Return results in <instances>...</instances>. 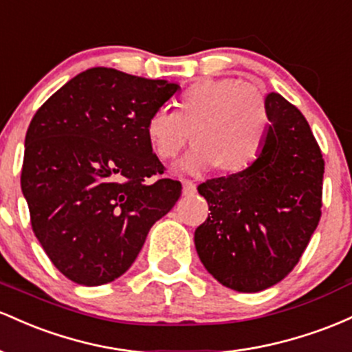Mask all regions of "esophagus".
I'll use <instances>...</instances> for the list:
<instances>
[{"label":"esophagus","instance_id":"34e87169","mask_svg":"<svg viewBox=\"0 0 352 352\" xmlns=\"http://www.w3.org/2000/svg\"><path fill=\"white\" fill-rule=\"evenodd\" d=\"M181 183H183V195L184 196L195 195V192H196V184L192 183V181L183 179V181H181Z\"/></svg>","mask_w":352,"mask_h":352}]
</instances>
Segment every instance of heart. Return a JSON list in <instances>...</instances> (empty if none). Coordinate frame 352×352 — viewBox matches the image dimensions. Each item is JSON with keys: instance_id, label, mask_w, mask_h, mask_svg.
<instances>
[{"instance_id": "obj_1", "label": "heart", "mask_w": 352, "mask_h": 352, "mask_svg": "<svg viewBox=\"0 0 352 352\" xmlns=\"http://www.w3.org/2000/svg\"><path fill=\"white\" fill-rule=\"evenodd\" d=\"M270 129L266 101L236 78L203 80L176 101V111L157 109L146 121V138L157 160L171 161L192 140L181 169L201 175L218 168L239 175L261 157Z\"/></svg>"}]
</instances>
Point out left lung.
<instances>
[{"instance_id":"8db88e82","label":"left lung","mask_w":352,"mask_h":352,"mask_svg":"<svg viewBox=\"0 0 352 352\" xmlns=\"http://www.w3.org/2000/svg\"><path fill=\"white\" fill-rule=\"evenodd\" d=\"M270 129L261 157L239 175L208 179L209 204L195 231L209 274L239 293H258L294 270L321 219L324 160L301 111L266 96Z\"/></svg>"}]
</instances>
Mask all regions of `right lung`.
Wrapping results in <instances>:
<instances>
[{
	"label": "right lung",
	"instance_id": "right-lung-1",
	"mask_svg": "<svg viewBox=\"0 0 352 352\" xmlns=\"http://www.w3.org/2000/svg\"><path fill=\"white\" fill-rule=\"evenodd\" d=\"M177 82L91 68L59 88L31 120L21 189L31 226L51 263L82 286L131 267L149 229L181 196L161 177L146 121Z\"/></svg>",
	"mask_w": 352,
	"mask_h": 352
}]
</instances>
